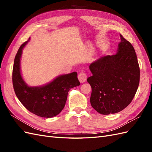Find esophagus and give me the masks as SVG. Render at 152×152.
Returning <instances> with one entry per match:
<instances>
[{
    "label": "esophagus",
    "instance_id": "obj_1",
    "mask_svg": "<svg viewBox=\"0 0 152 152\" xmlns=\"http://www.w3.org/2000/svg\"><path fill=\"white\" fill-rule=\"evenodd\" d=\"M78 79H79V81L81 82V83H83V82H86L87 79V74L85 72H82L79 73V75H78Z\"/></svg>",
    "mask_w": 152,
    "mask_h": 152
}]
</instances>
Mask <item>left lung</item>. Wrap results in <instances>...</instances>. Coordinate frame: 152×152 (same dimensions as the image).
Listing matches in <instances>:
<instances>
[{"instance_id": "left-lung-1", "label": "left lung", "mask_w": 152, "mask_h": 152, "mask_svg": "<svg viewBox=\"0 0 152 152\" xmlns=\"http://www.w3.org/2000/svg\"><path fill=\"white\" fill-rule=\"evenodd\" d=\"M118 52L92 63L93 75L87 81L92 88V107L103 115L116 113L129 104L140 84V69L135 50L120 35Z\"/></svg>"}]
</instances>
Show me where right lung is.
Wrapping results in <instances>:
<instances>
[{
    "label": "right lung",
    "instance_id": "1",
    "mask_svg": "<svg viewBox=\"0 0 152 152\" xmlns=\"http://www.w3.org/2000/svg\"><path fill=\"white\" fill-rule=\"evenodd\" d=\"M29 39L20 47L15 58L12 74L13 88L18 99L28 111L41 117H53L65 107L68 91L80 83L77 73L74 72L59 76L42 87L27 86L21 75L20 63L22 49Z\"/></svg>",
    "mask_w": 152,
    "mask_h": 152
}]
</instances>
